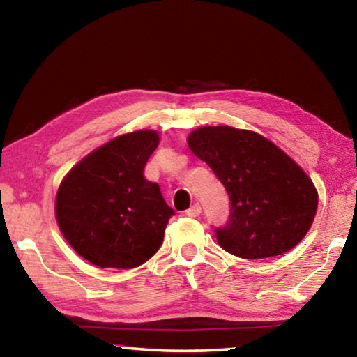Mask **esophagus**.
<instances>
[{
	"label": "esophagus",
	"mask_w": 357,
	"mask_h": 357,
	"mask_svg": "<svg viewBox=\"0 0 357 357\" xmlns=\"http://www.w3.org/2000/svg\"><path fill=\"white\" fill-rule=\"evenodd\" d=\"M200 214H202V206L198 203L192 204V206L185 211V215H189V217H198Z\"/></svg>",
	"instance_id": "esophagus-1"
}]
</instances>
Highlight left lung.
Returning <instances> with one entry per match:
<instances>
[{
	"instance_id": "8db88e82",
	"label": "left lung",
	"mask_w": 357,
	"mask_h": 357,
	"mask_svg": "<svg viewBox=\"0 0 357 357\" xmlns=\"http://www.w3.org/2000/svg\"><path fill=\"white\" fill-rule=\"evenodd\" d=\"M187 143L229 197L228 220L214 229L223 250L257 259L301 243L315 219L318 193L293 159L268 138L229 126L193 130Z\"/></svg>"
}]
</instances>
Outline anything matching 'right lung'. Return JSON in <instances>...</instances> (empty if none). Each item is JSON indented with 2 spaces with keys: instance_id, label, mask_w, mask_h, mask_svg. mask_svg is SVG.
Instances as JSON below:
<instances>
[{
  "instance_id": "right-lung-1",
  "label": "right lung",
  "mask_w": 357,
  "mask_h": 357,
  "mask_svg": "<svg viewBox=\"0 0 357 357\" xmlns=\"http://www.w3.org/2000/svg\"><path fill=\"white\" fill-rule=\"evenodd\" d=\"M159 144L154 130L113 138L77 164L56 193V220L78 255L99 268L130 269L154 255L174 211L144 178Z\"/></svg>"
}]
</instances>
